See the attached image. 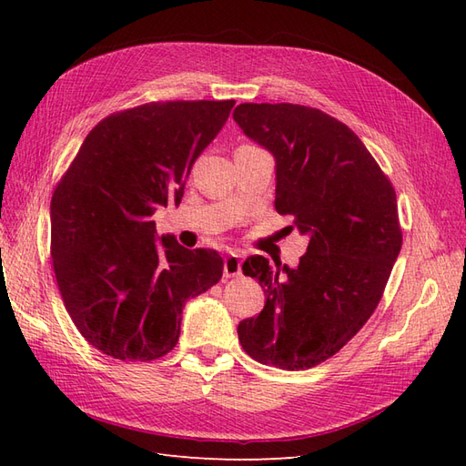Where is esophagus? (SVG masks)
<instances>
[{"label":"esophagus","instance_id":"obj_1","mask_svg":"<svg viewBox=\"0 0 466 466\" xmlns=\"http://www.w3.org/2000/svg\"><path fill=\"white\" fill-rule=\"evenodd\" d=\"M241 257L235 255V252H231V255H228V258H225L223 262V276L225 278H238L241 276Z\"/></svg>","mask_w":466,"mask_h":466}]
</instances>
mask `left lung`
I'll return each instance as SVG.
<instances>
[{
	"label": "left lung",
	"instance_id": "1",
	"mask_svg": "<svg viewBox=\"0 0 466 466\" xmlns=\"http://www.w3.org/2000/svg\"><path fill=\"white\" fill-rule=\"evenodd\" d=\"M233 118L276 163V209L309 237L291 268L255 255L243 274L264 289L260 315L238 322L247 354L279 370H311L373 315L402 247L397 194L346 124L289 103H243Z\"/></svg>",
	"mask_w": 466,
	"mask_h": 466
}]
</instances>
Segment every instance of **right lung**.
I'll return each instance as SVG.
<instances>
[{"instance_id": "1", "label": "right lung", "mask_w": 466, "mask_h": 466, "mask_svg": "<svg viewBox=\"0 0 466 466\" xmlns=\"http://www.w3.org/2000/svg\"><path fill=\"white\" fill-rule=\"evenodd\" d=\"M235 101H168L98 122L56 187L52 262L81 336L122 361L171 351L187 301L218 284L223 258L157 235L151 216L180 204L198 155Z\"/></svg>"}]
</instances>
